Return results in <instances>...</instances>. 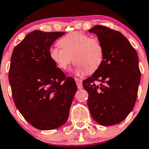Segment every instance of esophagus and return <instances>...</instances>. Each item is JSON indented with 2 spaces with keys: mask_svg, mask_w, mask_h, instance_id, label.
Wrapping results in <instances>:
<instances>
[{
  "mask_svg": "<svg viewBox=\"0 0 149 149\" xmlns=\"http://www.w3.org/2000/svg\"><path fill=\"white\" fill-rule=\"evenodd\" d=\"M75 81H76V85H77V87H78V88L79 89L82 88V79H78V78H75Z\"/></svg>",
  "mask_w": 149,
  "mask_h": 149,
  "instance_id": "1",
  "label": "esophagus"
}]
</instances>
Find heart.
<instances>
[{
  "label": "heart",
  "instance_id": "b5f03b06",
  "mask_svg": "<svg viewBox=\"0 0 149 149\" xmlns=\"http://www.w3.org/2000/svg\"><path fill=\"white\" fill-rule=\"evenodd\" d=\"M58 45L61 49H50L49 58L62 70L68 69L73 60L77 74L93 73L100 67L104 59L101 42L82 32L68 33L58 41Z\"/></svg>",
  "mask_w": 149,
  "mask_h": 149
}]
</instances>
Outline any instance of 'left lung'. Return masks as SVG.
Segmentation results:
<instances>
[{"mask_svg":"<svg viewBox=\"0 0 149 149\" xmlns=\"http://www.w3.org/2000/svg\"><path fill=\"white\" fill-rule=\"evenodd\" d=\"M88 31L95 33L101 42L104 59L99 69L83 81L88 94V107L100 125H116L128 116L135 105L141 77L138 55L119 31L103 25H96Z\"/></svg>","mask_w":149,"mask_h":149,"instance_id":"1","label":"left lung"}]
</instances>
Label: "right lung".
Returning a JSON list of instances; mask_svg holds the SVG:
<instances>
[{"label": "right lung", "mask_w": 149, "mask_h": 149, "mask_svg": "<svg viewBox=\"0 0 149 149\" xmlns=\"http://www.w3.org/2000/svg\"><path fill=\"white\" fill-rule=\"evenodd\" d=\"M64 32L33 31L14 48L9 82L14 103L28 123L39 130L58 128L65 124L77 91L49 58L52 44Z\"/></svg>", "instance_id": "add662e5"}]
</instances>
